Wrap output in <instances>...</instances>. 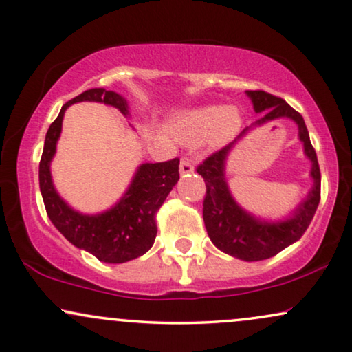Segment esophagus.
<instances>
[{"mask_svg": "<svg viewBox=\"0 0 352 352\" xmlns=\"http://www.w3.org/2000/svg\"><path fill=\"white\" fill-rule=\"evenodd\" d=\"M191 172H195V166H192V162L188 160V157H182L180 174L185 175V174H191Z\"/></svg>", "mask_w": 352, "mask_h": 352, "instance_id": "34e87169", "label": "esophagus"}]
</instances>
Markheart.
<instances>
[{
    "label": "heart",
    "mask_w": 352,
    "mask_h": 352,
    "mask_svg": "<svg viewBox=\"0 0 352 352\" xmlns=\"http://www.w3.org/2000/svg\"><path fill=\"white\" fill-rule=\"evenodd\" d=\"M241 126V115L236 108L207 107L192 111L178 126L183 140L197 142L212 132L215 142H226Z\"/></svg>",
    "instance_id": "obj_1"
}]
</instances>
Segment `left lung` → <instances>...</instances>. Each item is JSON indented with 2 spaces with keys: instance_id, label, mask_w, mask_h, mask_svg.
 <instances>
[{
  "instance_id": "left-lung-1",
  "label": "left lung",
  "mask_w": 352,
  "mask_h": 352,
  "mask_svg": "<svg viewBox=\"0 0 352 352\" xmlns=\"http://www.w3.org/2000/svg\"><path fill=\"white\" fill-rule=\"evenodd\" d=\"M247 94L254 102L255 111L265 113L263 118L256 121L258 124L284 116L292 118L298 124L300 140L305 145V153L313 161L311 175L314 178V186L308 195V199L300 204L294 217L282 223H263L245 214L228 191L223 169L226 155L232 143L214 151L196 167V172L206 182L202 217L210 241L228 255L245 261H258L277 255L285 247L298 241L308 230L320 201V169L303 116L294 110L284 98L276 97L273 94L265 91H247ZM245 131L247 129L242 131L241 135H244Z\"/></svg>"
}]
</instances>
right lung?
<instances>
[{
    "instance_id": "add662e5",
    "label": "right lung",
    "mask_w": 352,
    "mask_h": 352,
    "mask_svg": "<svg viewBox=\"0 0 352 352\" xmlns=\"http://www.w3.org/2000/svg\"><path fill=\"white\" fill-rule=\"evenodd\" d=\"M82 100L102 102L118 108L124 115L127 113L124 98L103 87L89 89L67 102L46 133L39 161V190L47 217L73 245L91 252L105 263H126L138 258L155 244L157 210L180 178V160L174 157L156 164H142L126 196L105 214L89 217L72 210L54 190L49 164L60 137L63 113L72 103Z\"/></svg>"
}]
</instances>
